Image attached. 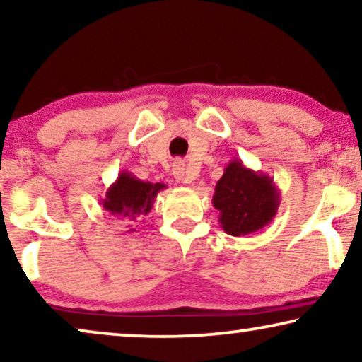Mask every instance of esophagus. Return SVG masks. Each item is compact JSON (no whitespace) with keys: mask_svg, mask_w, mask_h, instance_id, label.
Listing matches in <instances>:
<instances>
[{"mask_svg":"<svg viewBox=\"0 0 362 362\" xmlns=\"http://www.w3.org/2000/svg\"><path fill=\"white\" fill-rule=\"evenodd\" d=\"M173 175H175V180L180 182H191L192 177L187 175V171L185 170V165L181 161H176L173 165Z\"/></svg>","mask_w":362,"mask_h":362,"instance_id":"1","label":"esophagus"}]
</instances>
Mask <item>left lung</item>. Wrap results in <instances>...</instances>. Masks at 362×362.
<instances>
[{"label":"left lung","instance_id":"8db88e82","mask_svg":"<svg viewBox=\"0 0 362 362\" xmlns=\"http://www.w3.org/2000/svg\"><path fill=\"white\" fill-rule=\"evenodd\" d=\"M212 204L219 211L226 234L240 237L270 224L280 206V191L274 177L232 160L216 185Z\"/></svg>","mask_w":362,"mask_h":362}]
</instances>
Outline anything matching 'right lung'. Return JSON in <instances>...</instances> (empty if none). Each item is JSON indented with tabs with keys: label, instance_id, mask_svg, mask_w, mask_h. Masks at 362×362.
I'll return each mask as SVG.
<instances>
[{
	"label": "right lung",
	"instance_id": "right-lung-1",
	"mask_svg": "<svg viewBox=\"0 0 362 362\" xmlns=\"http://www.w3.org/2000/svg\"><path fill=\"white\" fill-rule=\"evenodd\" d=\"M163 182H148L138 180L132 173L122 171L115 182H112L102 197L100 204L113 217L122 221H136L140 216H148L158 192L165 189ZM130 229L127 232H133Z\"/></svg>",
	"mask_w": 362,
	"mask_h": 362
}]
</instances>
